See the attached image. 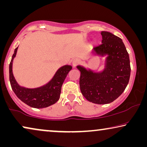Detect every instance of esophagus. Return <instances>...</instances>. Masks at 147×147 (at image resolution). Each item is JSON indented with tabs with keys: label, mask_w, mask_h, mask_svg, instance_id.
<instances>
[{
	"label": "esophagus",
	"mask_w": 147,
	"mask_h": 147,
	"mask_svg": "<svg viewBox=\"0 0 147 147\" xmlns=\"http://www.w3.org/2000/svg\"><path fill=\"white\" fill-rule=\"evenodd\" d=\"M80 62V61L78 58H75V59L73 60V61H72V64H73L74 67H76L78 64H79Z\"/></svg>",
	"instance_id": "34e87169"
}]
</instances>
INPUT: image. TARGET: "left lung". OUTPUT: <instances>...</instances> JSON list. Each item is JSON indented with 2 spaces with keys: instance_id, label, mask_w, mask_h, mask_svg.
<instances>
[{
  "instance_id": "obj_1",
  "label": "left lung",
  "mask_w": 147,
  "mask_h": 147,
  "mask_svg": "<svg viewBox=\"0 0 147 147\" xmlns=\"http://www.w3.org/2000/svg\"><path fill=\"white\" fill-rule=\"evenodd\" d=\"M102 44L93 51L102 55L108 54L106 69L101 73L78 66L81 72L80 87L86 100L98 104H109L124 91L129 82L130 65L128 53L120 37L110 32L102 31Z\"/></svg>"
}]
</instances>
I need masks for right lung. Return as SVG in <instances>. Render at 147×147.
<instances>
[{"label":"right lung","instance_id":"add662e5","mask_svg":"<svg viewBox=\"0 0 147 147\" xmlns=\"http://www.w3.org/2000/svg\"><path fill=\"white\" fill-rule=\"evenodd\" d=\"M18 47L15 50L9 64V80L12 89L16 96L31 107L43 108L55 104L58 101L61 94V86L66 76L71 69V66L65 65L59 68L53 79L45 86L35 89H28L18 85L14 78L12 66L14 57L17 54Z\"/></svg>","mask_w":147,"mask_h":147}]
</instances>
